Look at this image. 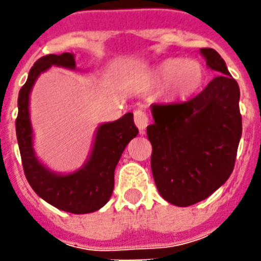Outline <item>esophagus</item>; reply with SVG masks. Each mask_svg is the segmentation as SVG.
Masks as SVG:
<instances>
[{
  "label": "esophagus",
  "instance_id": "obj_1",
  "mask_svg": "<svg viewBox=\"0 0 261 261\" xmlns=\"http://www.w3.org/2000/svg\"><path fill=\"white\" fill-rule=\"evenodd\" d=\"M134 123H136V125L138 127L140 133H144L148 125V116L145 114V112H142L140 109L136 110V112H134Z\"/></svg>",
  "mask_w": 261,
  "mask_h": 261
}]
</instances>
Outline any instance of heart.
<instances>
[{"mask_svg":"<svg viewBox=\"0 0 261 261\" xmlns=\"http://www.w3.org/2000/svg\"><path fill=\"white\" fill-rule=\"evenodd\" d=\"M155 85H168L172 96L187 97L201 86L204 81V68L198 61L183 59H169L153 71Z\"/></svg>","mask_w":261,"mask_h":261,"instance_id":"1","label":"heart"}]
</instances>
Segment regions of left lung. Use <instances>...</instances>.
Segmentation results:
<instances>
[{"mask_svg": "<svg viewBox=\"0 0 261 261\" xmlns=\"http://www.w3.org/2000/svg\"><path fill=\"white\" fill-rule=\"evenodd\" d=\"M200 53L219 75L187 102L153 103L147 127L155 185L177 207L205 200L228 180L242 136L238 82L214 48Z\"/></svg>", "mask_w": 261, "mask_h": 261, "instance_id": "left-lung-1", "label": "left lung"}]
</instances>
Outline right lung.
<instances>
[{
    "label": "right lung",
    "mask_w": 261,
    "mask_h": 261,
    "mask_svg": "<svg viewBox=\"0 0 261 261\" xmlns=\"http://www.w3.org/2000/svg\"><path fill=\"white\" fill-rule=\"evenodd\" d=\"M51 65L75 68L71 53L48 54L39 59L29 71L26 84L18 96L16 138L19 145L23 172L37 196L59 210L71 214H88L102 208L114 189V169L127 144L137 137L133 113L99 125L91 156L84 168L69 175H59L37 161L33 151V134L29 119V93L37 76Z\"/></svg>",
    "instance_id": "obj_1"
}]
</instances>
